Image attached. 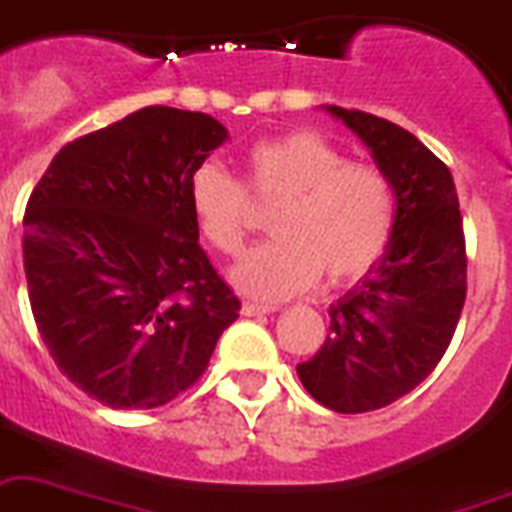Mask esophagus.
<instances>
[{"mask_svg":"<svg viewBox=\"0 0 512 512\" xmlns=\"http://www.w3.org/2000/svg\"><path fill=\"white\" fill-rule=\"evenodd\" d=\"M242 313L244 315H268V313H276V307H268V305H255V302H244L242 305Z\"/></svg>","mask_w":512,"mask_h":512,"instance_id":"1","label":"esophagus"}]
</instances>
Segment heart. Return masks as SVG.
I'll list each match as a JSON object with an SVG mask.
<instances>
[{"label":"heart","mask_w":512,"mask_h":512,"mask_svg":"<svg viewBox=\"0 0 512 512\" xmlns=\"http://www.w3.org/2000/svg\"><path fill=\"white\" fill-rule=\"evenodd\" d=\"M252 197L278 202L260 244L231 270L234 284L255 299H289L326 273L347 284L376 265L394 234L397 202L389 178L373 165L347 162L318 131H289L255 141L244 155ZM199 234L223 255H239L247 239L242 184L205 162L189 181Z\"/></svg>","instance_id":"1"}]
</instances>
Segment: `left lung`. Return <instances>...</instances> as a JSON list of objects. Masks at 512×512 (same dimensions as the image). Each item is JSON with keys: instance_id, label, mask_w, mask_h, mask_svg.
<instances>
[{"instance_id": "8db88e82", "label": "left lung", "mask_w": 512, "mask_h": 512, "mask_svg": "<svg viewBox=\"0 0 512 512\" xmlns=\"http://www.w3.org/2000/svg\"><path fill=\"white\" fill-rule=\"evenodd\" d=\"M389 178L394 234L336 299L323 347L297 376L336 413H368L413 392L442 360L465 302V239L450 168L410 131L360 110L326 107Z\"/></svg>"}]
</instances>
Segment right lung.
I'll use <instances>...</instances> for the list:
<instances>
[{
	"mask_svg": "<svg viewBox=\"0 0 512 512\" xmlns=\"http://www.w3.org/2000/svg\"><path fill=\"white\" fill-rule=\"evenodd\" d=\"M226 139L205 112L144 107L65 144L28 199L39 334L57 368L112 410L186 392L239 318L189 202L194 170Z\"/></svg>",
	"mask_w": 512,
	"mask_h": 512,
	"instance_id": "add662e5",
	"label": "right lung"
}]
</instances>
